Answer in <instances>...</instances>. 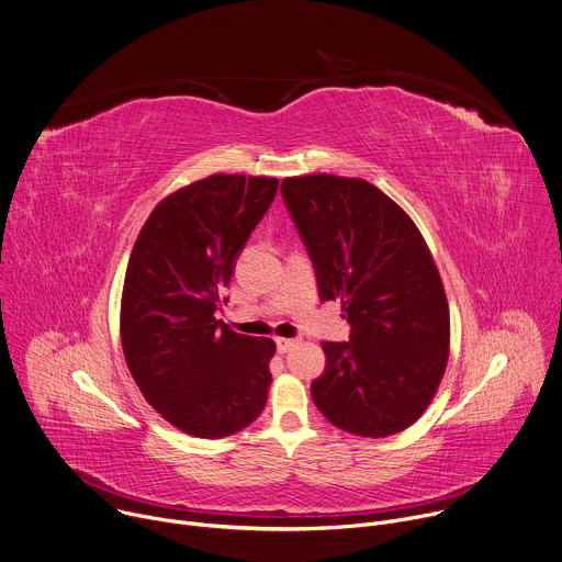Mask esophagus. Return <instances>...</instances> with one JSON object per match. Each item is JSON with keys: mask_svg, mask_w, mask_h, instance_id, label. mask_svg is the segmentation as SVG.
Listing matches in <instances>:
<instances>
[{"mask_svg": "<svg viewBox=\"0 0 562 562\" xmlns=\"http://www.w3.org/2000/svg\"><path fill=\"white\" fill-rule=\"evenodd\" d=\"M276 344H278V352H289L295 344H297V339H286V337H278L276 339Z\"/></svg>", "mask_w": 562, "mask_h": 562, "instance_id": "1", "label": "esophagus"}]
</instances>
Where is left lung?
Masks as SVG:
<instances>
[{
	"label": "left lung",
	"mask_w": 562,
	"mask_h": 562,
	"mask_svg": "<svg viewBox=\"0 0 562 562\" xmlns=\"http://www.w3.org/2000/svg\"><path fill=\"white\" fill-rule=\"evenodd\" d=\"M280 192L315 265L322 300H341L350 341H324L317 411L355 437H389L430 406L450 355V308L413 218L375 184L289 176Z\"/></svg>",
	"instance_id": "left-lung-1"
}]
</instances>
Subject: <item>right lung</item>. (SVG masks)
Segmentation results:
<instances>
[{"instance_id":"add662e5","label":"right lung","mask_w":562,"mask_h":562,"mask_svg":"<svg viewBox=\"0 0 562 562\" xmlns=\"http://www.w3.org/2000/svg\"><path fill=\"white\" fill-rule=\"evenodd\" d=\"M276 192L271 176H207L165 196L134 243L123 355L147 404L192 437L236 435L267 404L276 341L232 330L216 308Z\"/></svg>"}]
</instances>
